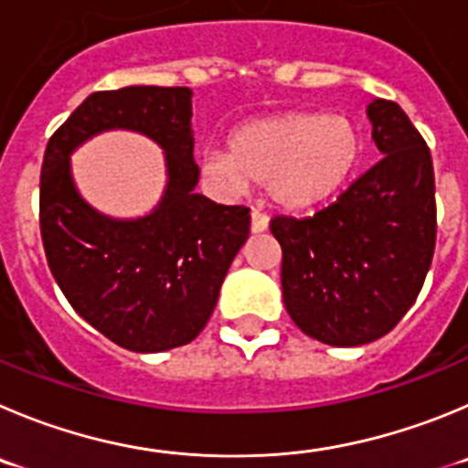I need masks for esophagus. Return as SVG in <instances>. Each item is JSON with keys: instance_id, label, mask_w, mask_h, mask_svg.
Returning <instances> with one entry per match:
<instances>
[{"instance_id": "34e87169", "label": "esophagus", "mask_w": 468, "mask_h": 468, "mask_svg": "<svg viewBox=\"0 0 468 468\" xmlns=\"http://www.w3.org/2000/svg\"><path fill=\"white\" fill-rule=\"evenodd\" d=\"M268 214H263L261 209H251V233H263L268 230Z\"/></svg>"}]
</instances>
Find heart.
I'll return each mask as SVG.
<instances>
[{
	"instance_id": "heart-1",
	"label": "heart",
	"mask_w": 468,
	"mask_h": 468,
	"mask_svg": "<svg viewBox=\"0 0 468 468\" xmlns=\"http://www.w3.org/2000/svg\"><path fill=\"white\" fill-rule=\"evenodd\" d=\"M360 156V133L346 117L282 112L238 126L230 152H205L203 173L229 191L265 182L274 205L298 212L337 198Z\"/></svg>"
}]
</instances>
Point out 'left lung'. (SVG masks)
Wrapping results in <instances>:
<instances>
[{
	"label": "left lung",
	"instance_id": "obj_1",
	"mask_svg": "<svg viewBox=\"0 0 468 468\" xmlns=\"http://www.w3.org/2000/svg\"><path fill=\"white\" fill-rule=\"evenodd\" d=\"M383 159L314 217H274L288 316L330 346L383 337L416 303L436 244L431 154L395 101L367 106Z\"/></svg>",
	"mask_w": 468,
	"mask_h": 468
}]
</instances>
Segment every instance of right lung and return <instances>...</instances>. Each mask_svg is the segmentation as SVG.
Listing matches in <instances>:
<instances>
[{
    "label": "right lung",
    "instance_id": "1",
    "mask_svg": "<svg viewBox=\"0 0 468 468\" xmlns=\"http://www.w3.org/2000/svg\"><path fill=\"white\" fill-rule=\"evenodd\" d=\"M112 128L165 147V196L138 220L96 213L72 182L70 152ZM198 173L189 87L94 91L48 141L38 200L48 265L71 307L117 346L159 353L198 337L247 242L249 209L196 194Z\"/></svg>",
    "mask_w": 468,
    "mask_h": 468
}]
</instances>
